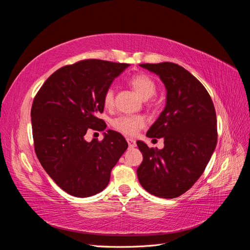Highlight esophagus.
<instances>
[{
  "instance_id": "esophagus-1",
  "label": "esophagus",
  "mask_w": 250,
  "mask_h": 250,
  "mask_svg": "<svg viewBox=\"0 0 250 250\" xmlns=\"http://www.w3.org/2000/svg\"><path fill=\"white\" fill-rule=\"evenodd\" d=\"M127 143H128V146H129V148H134L135 146H137V143H135V141L133 139H126Z\"/></svg>"
}]
</instances>
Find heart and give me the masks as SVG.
I'll return each mask as SVG.
<instances>
[{
	"mask_svg": "<svg viewBox=\"0 0 250 250\" xmlns=\"http://www.w3.org/2000/svg\"><path fill=\"white\" fill-rule=\"evenodd\" d=\"M128 83L133 87L143 99H149L154 96L156 92L155 82L145 74H134L128 79ZM103 103L105 107H111L115 103V92L111 87H108L103 94ZM146 121L142 116H120L111 121V126L117 131L127 137H132L138 133L144 126Z\"/></svg>",
	"mask_w": 250,
	"mask_h": 250,
	"instance_id": "obj_1",
	"label": "heart"
}]
</instances>
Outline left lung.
I'll return each mask as SVG.
<instances>
[{"mask_svg":"<svg viewBox=\"0 0 250 250\" xmlns=\"http://www.w3.org/2000/svg\"><path fill=\"white\" fill-rule=\"evenodd\" d=\"M160 76L167 88V103L147 132L164 138L162 150L137 142L143 162L137 170L140 184L161 198L186 193L206 170L217 144V118L208 90L185 67L173 62L142 63Z\"/></svg>","mask_w":250,"mask_h":250,"instance_id":"left-lung-1","label":"left lung"}]
</instances>
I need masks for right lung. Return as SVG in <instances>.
I'll use <instances>...</instances> for the list:
<instances>
[{"label":"right lung","instance_id":"right-lung-1","mask_svg":"<svg viewBox=\"0 0 250 250\" xmlns=\"http://www.w3.org/2000/svg\"><path fill=\"white\" fill-rule=\"evenodd\" d=\"M128 63L84 59L60 67L44 81L31 108L37 158L49 176L67 194L89 197L107 187L128 144L108 130L104 139L86 142L89 130L106 128L97 115L103 112V94Z\"/></svg>","mask_w":250,"mask_h":250}]
</instances>
